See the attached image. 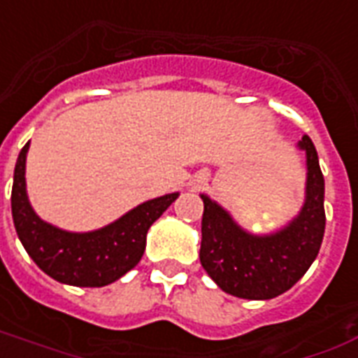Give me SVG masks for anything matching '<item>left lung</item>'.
Listing matches in <instances>:
<instances>
[{"mask_svg": "<svg viewBox=\"0 0 358 358\" xmlns=\"http://www.w3.org/2000/svg\"><path fill=\"white\" fill-rule=\"evenodd\" d=\"M306 153V196L297 217L271 235L248 234L217 201L201 194L199 262L222 292L267 301L297 284L317 257L325 234V179L308 136L297 143Z\"/></svg>", "mask_w": 358, "mask_h": 358, "instance_id": "left-lung-1", "label": "left lung"}]
</instances>
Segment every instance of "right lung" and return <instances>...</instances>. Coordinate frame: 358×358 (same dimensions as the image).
Instances as JSON below:
<instances>
[{
	"instance_id": "1",
	"label": "right lung",
	"mask_w": 358,
	"mask_h": 358,
	"mask_svg": "<svg viewBox=\"0 0 358 358\" xmlns=\"http://www.w3.org/2000/svg\"><path fill=\"white\" fill-rule=\"evenodd\" d=\"M22 148L10 194L16 234L38 268L61 284L102 287L134 268L145 250L151 224L177 199L179 192L149 199L104 228L73 234L37 217L26 192V155Z\"/></svg>"
}]
</instances>
